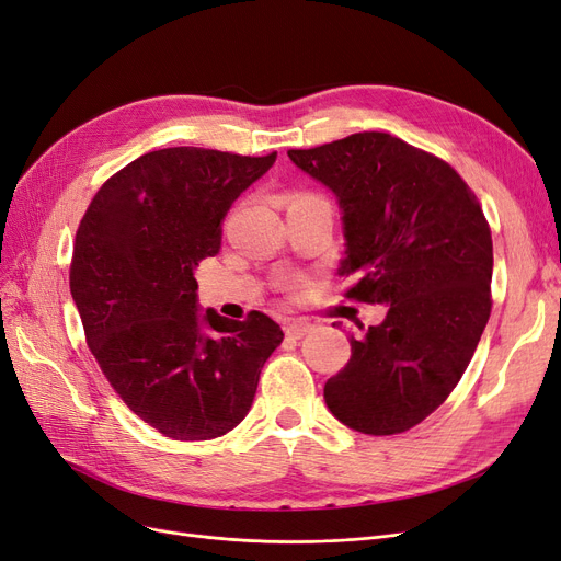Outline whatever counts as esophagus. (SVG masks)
<instances>
[{"mask_svg": "<svg viewBox=\"0 0 561 561\" xmlns=\"http://www.w3.org/2000/svg\"><path fill=\"white\" fill-rule=\"evenodd\" d=\"M313 330V324H308V322H301V320H295V322H289V324H285V336L287 339H295V341H299V339H304L308 332Z\"/></svg>", "mask_w": 561, "mask_h": 561, "instance_id": "1", "label": "esophagus"}]
</instances>
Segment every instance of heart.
<instances>
[{
  "mask_svg": "<svg viewBox=\"0 0 561 561\" xmlns=\"http://www.w3.org/2000/svg\"><path fill=\"white\" fill-rule=\"evenodd\" d=\"M306 202H324V199L313 195V192H297V195L293 197V202H289V206H293V204H306Z\"/></svg>",
  "mask_w": 561,
  "mask_h": 561,
  "instance_id": "1",
  "label": "heart"
}]
</instances>
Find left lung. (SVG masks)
Instances as JSON below:
<instances>
[{
    "label": "left lung",
    "instance_id": "1",
    "mask_svg": "<svg viewBox=\"0 0 561 561\" xmlns=\"http://www.w3.org/2000/svg\"><path fill=\"white\" fill-rule=\"evenodd\" d=\"M341 208L347 297L388 306L324 382L332 415L362 434L415 427L455 390L490 320L492 234L459 173L385 131L287 150ZM362 330V324H359Z\"/></svg>",
    "mask_w": 561,
    "mask_h": 561
}]
</instances>
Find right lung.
I'll list each match as a JSON object with an SVG mask.
<instances>
[{
	"label": "right lung",
	"instance_id": "right-lung-1",
	"mask_svg": "<svg viewBox=\"0 0 561 561\" xmlns=\"http://www.w3.org/2000/svg\"><path fill=\"white\" fill-rule=\"evenodd\" d=\"M276 152L243 158L162 148L108 179L76 231L69 287L111 388L176 440L231 432L283 341L260 311L237 322L199 308L195 268L218 255L222 220Z\"/></svg>",
	"mask_w": 561,
	"mask_h": 561
}]
</instances>
